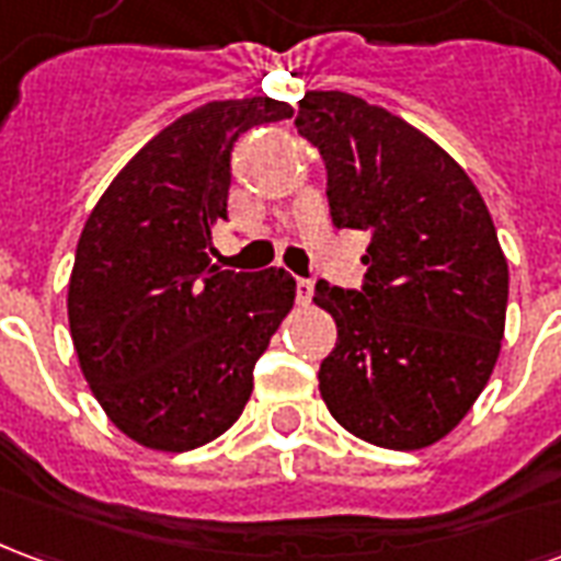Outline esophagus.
I'll list each match as a JSON object with an SVG mask.
<instances>
[{
    "mask_svg": "<svg viewBox=\"0 0 561 561\" xmlns=\"http://www.w3.org/2000/svg\"><path fill=\"white\" fill-rule=\"evenodd\" d=\"M312 294H316V282L312 279H297V304H309L312 300Z\"/></svg>",
    "mask_w": 561,
    "mask_h": 561,
    "instance_id": "1",
    "label": "esophagus"
}]
</instances>
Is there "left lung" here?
<instances>
[{
  "instance_id": "left-lung-1",
  "label": "left lung",
  "mask_w": 561,
  "mask_h": 561,
  "mask_svg": "<svg viewBox=\"0 0 561 561\" xmlns=\"http://www.w3.org/2000/svg\"><path fill=\"white\" fill-rule=\"evenodd\" d=\"M294 123L324 159L333 225L369 231L364 288L316 285L340 333L321 400L369 445H435L481 397L505 336L490 209L445 149L378 104L316 90Z\"/></svg>"
}]
</instances>
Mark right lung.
I'll use <instances>...</instances> for the list:
<instances>
[{
	"instance_id": "add662e5",
	"label": "right lung",
	"mask_w": 561,
	"mask_h": 561,
	"mask_svg": "<svg viewBox=\"0 0 561 561\" xmlns=\"http://www.w3.org/2000/svg\"><path fill=\"white\" fill-rule=\"evenodd\" d=\"M294 116L267 95L209 102L161 128L99 197L68 279L80 373L119 433L183 454L231 430L252 369L291 312L282 267L233 273L209 255L228 219L231 149Z\"/></svg>"
}]
</instances>
